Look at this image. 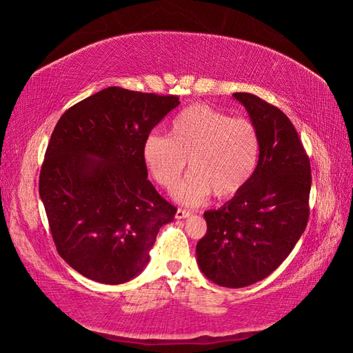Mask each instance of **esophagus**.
Wrapping results in <instances>:
<instances>
[{
    "mask_svg": "<svg viewBox=\"0 0 353 353\" xmlns=\"http://www.w3.org/2000/svg\"><path fill=\"white\" fill-rule=\"evenodd\" d=\"M190 215H191V212H190V210L177 209V212H176V218H177V219H185V218H188Z\"/></svg>",
    "mask_w": 353,
    "mask_h": 353,
    "instance_id": "34e87169",
    "label": "esophagus"
}]
</instances>
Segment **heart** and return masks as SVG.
<instances>
[{
	"label": "heart",
	"mask_w": 353,
	"mask_h": 353,
	"mask_svg": "<svg viewBox=\"0 0 353 353\" xmlns=\"http://www.w3.org/2000/svg\"><path fill=\"white\" fill-rule=\"evenodd\" d=\"M259 157L260 137L248 119L200 103L177 114L170 137L153 132L143 143L144 165L165 190L177 185L190 161L191 174L174 191V199L186 206H199L212 192L228 199L243 190Z\"/></svg>",
	"instance_id": "1"
}]
</instances>
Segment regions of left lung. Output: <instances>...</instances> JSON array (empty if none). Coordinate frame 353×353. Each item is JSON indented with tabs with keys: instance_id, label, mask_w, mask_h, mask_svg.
<instances>
[{
	"instance_id": "left-lung-1",
	"label": "left lung",
	"mask_w": 353,
	"mask_h": 353,
	"mask_svg": "<svg viewBox=\"0 0 353 353\" xmlns=\"http://www.w3.org/2000/svg\"><path fill=\"white\" fill-rule=\"evenodd\" d=\"M233 97L260 137L250 182L218 210L204 212L208 232L196 243V263L221 288H247L288 259L308 223L310 159L296 129L276 106L250 93Z\"/></svg>"
}]
</instances>
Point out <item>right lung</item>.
<instances>
[{
    "instance_id": "right-lung-1",
    "label": "right lung",
    "mask_w": 353,
    "mask_h": 353,
    "mask_svg": "<svg viewBox=\"0 0 353 353\" xmlns=\"http://www.w3.org/2000/svg\"><path fill=\"white\" fill-rule=\"evenodd\" d=\"M177 96L103 88L60 117L39 194L65 263L90 280L121 284L143 272L176 208L147 179L143 143Z\"/></svg>"
}]
</instances>
